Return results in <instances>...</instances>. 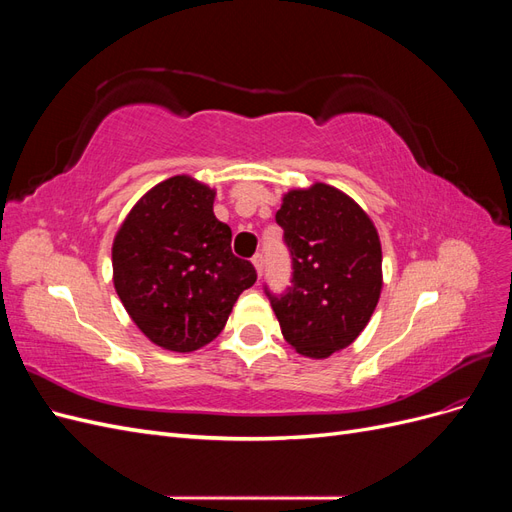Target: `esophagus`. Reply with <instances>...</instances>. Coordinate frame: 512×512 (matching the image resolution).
Wrapping results in <instances>:
<instances>
[{"mask_svg": "<svg viewBox=\"0 0 512 512\" xmlns=\"http://www.w3.org/2000/svg\"><path fill=\"white\" fill-rule=\"evenodd\" d=\"M252 265L256 267V273L260 275V273H262V254H256V256L252 258Z\"/></svg>", "mask_w": 512, "mask_h": 512, "instance_id": "esophagus-1", "label": "esophagus"}]
</instances>
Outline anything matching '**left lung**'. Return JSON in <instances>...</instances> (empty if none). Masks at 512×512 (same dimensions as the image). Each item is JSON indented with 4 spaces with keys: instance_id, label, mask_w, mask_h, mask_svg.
Wrapping results in <instances>:
<instances>
[{
    "instance_id": "left-lung-1",
    "label": "left lung",
    "mask_w": 512,
    "mask_h": 512,
    "mask_svg": "<svg viewBox=\"0 0 512 512\" xmlns=\"http://www.w3.org/2000/svg\"><path fill=\"white\" fill-rule=\"evenodd\" d=\"M275 222L292 258V286L265 292L286 342L309 359L350 346L374 314L382 290L378 230L333 185L290 190Z\"/></svg>"
}]
</instances>
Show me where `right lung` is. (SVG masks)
<instances>
[{
  "mask_svg": "<svg viewBox=\"0 0 512 512\" xmlns=\"http://www.w3.org/2000/svg\"><path fill=\"white\" fill-rule=\"evenodd\" d=\"M213 198L205 183L170 177L138 200L113 241L123 307L153 344L173 352L213 342L256 282L252 262L232 254V232L213 215Z\"/></svg>",
  "mask_w": 512,
  "mask_h": 512,
  "instance_id": "add662e5",
  "label": "right lung"
}]
</instances>
